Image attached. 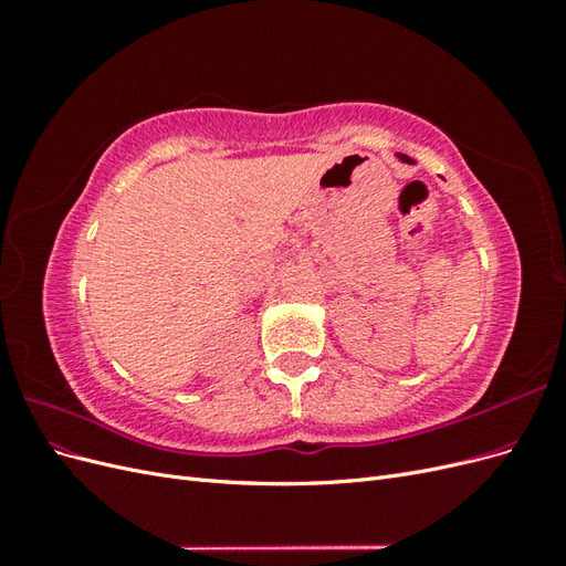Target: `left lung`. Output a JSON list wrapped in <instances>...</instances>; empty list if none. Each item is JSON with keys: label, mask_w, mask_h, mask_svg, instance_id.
<instances>
[{"label": "left lung", "mask_w": 566, "mask_h": 566, "mask_svg": "<svg viewBox=\"0 0 566 566\" xmlns=\"http://www.w3.org/2000/svg\"><path fill=\"white\" fill-rule=\"evenodd\" d=\"M399 158H401V160H403V163H413V160H410V158H408V156H403V153H399Z\"/></svg>", "instance_id": "8db88e82"}]
</instances>
